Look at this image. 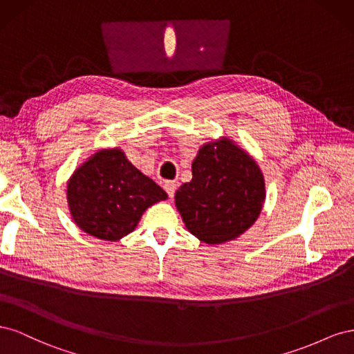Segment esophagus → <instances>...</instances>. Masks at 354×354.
Segmentation results:
<instances>
[{
    "mask_svg": "<svg viewBox=\"0 0 354 354\" xmlns=\"http://www.w3.org/2000/svg\"><path fill=\"white\" fill-rule=\"evenodd\" d=\"M164 189H165V192L168 194V196L173 198L174 194H176L177 183H176V181H165V183H164Z\"/></svg>",
    "mask_w": 354,
    "mask_h": 354,
    "instance_id": "esophagus-1",
    "label": "esophagus"
}]
</instances>
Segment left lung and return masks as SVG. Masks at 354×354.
Masks as SVG:
<instances>
[{
    "mask_svg": "<svg viewBox=\"0 0 354 354\" xmlns=\"http://www.w3.org/2000/svg\"><path fill=\"white\" fill-rule=\"evenodd\" d=\"M192 176L174 199L186 229L201 242L236 239L259 218L266 201L264 176L255 159L229 137L199 147Z\"/></svg>",
    "mask_w": 354,
    "mask_h": 354,
    "instance_id": "8db88e82",
    "label": "left lung"
}]
</instances>
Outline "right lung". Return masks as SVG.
<instances>
[{
  "label": "right lung",
  "instance_id": "add662e5",
  "mask_svg": "<svg viewBox=\"0 0 354 354\" xmlns=\"http://www.w3.org/2000/svg\"><path fill=\"white\" fill-rule=\"evenodd\" d=\"M68 207L77 226L102 241L131 233L143 212L168 195L138 171L120 147L100 149L68 180Z\"/></svg>",
  "mask_w": 354,
  "mask_h": 354
}]
</instances>
